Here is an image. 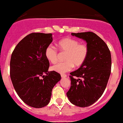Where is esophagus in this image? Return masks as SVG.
Instances as JSON below:
<instances>
[{
  "label": "esophagus",
  "mask_w": 123,
  "mask_h": 123,
  "mask_svg": "<svg viewBox=\"0 0 123 123\" xmlns=\"http://www.w3.org/2000/svg\"><path fill=\"white\" fill-rule=\"evenodd\" d=\"M61 77L62 78H67V76L66 74H61Z\"/></svg>",
  "instance_id": "esophagus-1"
}]
</instances>
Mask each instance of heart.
Wrapping results in <instances>:
<instances>
[{"label":"heart","instance_id":"obj_1","mask_svg":"<svg viewBox=\"0 0 123 123\" xmlns=\"http://www.w3.org/2000/svg\"><path fill=\"white\" fill-rule=\"evenodd\" d=\"M62 52L67 53L65 62L56 63L52 67V70L59 73H65L71 71L73 66L80 67L84 63L88 55V47L85 44H79V42L73 38L63 39L58 43ZM45 57L50 62L55 63L57 61L58 52L55 47L50 45L45 51Z\"/></svg>","mask_w":123,"mask_h":123}]
</instances>
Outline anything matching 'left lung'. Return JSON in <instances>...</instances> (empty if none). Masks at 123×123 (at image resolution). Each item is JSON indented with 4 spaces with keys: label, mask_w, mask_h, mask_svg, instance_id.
Instances as JSON below:
<instances>
[{
    "label": "left lung",
    "mask_w": 123,
    "mask_h": 123,
    "mask_svg": "<svg viewBox=\"0 0 123 123\" xmlns=\"http://www.w3.org/2000/svg\"><path fill=\"white\" fill-rule=\"evenodd\" d=\"M87 43L88 55L79 69L70 73L71 87L67 93L71 104L87 107L104 93L111 73V58L108 46L92 32L71 33Z\"/></svg>",
    "instance_id": "8db88e82"
}]
</instances>
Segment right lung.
I'll list each match as a JSON object with an SVG mask.
<instances>
[{"label":"right lung","instance_id":"right-lung-1","mask_svg":"<svg viewBox=\"0 0 123 123\" xmlns=\"http://www.w3.org/2000/svg\"><path fill=\"white\" fill-rule=\"evenodd\" d=\"M52 41L50 33H31L17 44L11 56L10 78L15 91L34 108L48 105L52 89L61 79L59 73L48 71L49 62L45 51Z\"/></svg>","mask_w":123,"mask_h":123}]
</instances>
